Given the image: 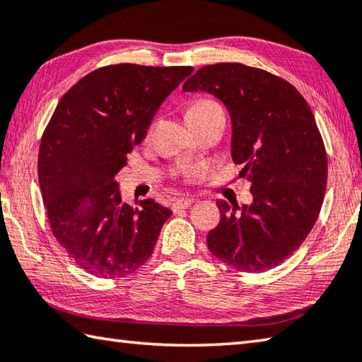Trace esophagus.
<instances>
[{"instance_id": "esophagus-1", "label": "esophagus", "mask_w": 362, "mask_h": 362, "mask_svg": "<svg viewBox=\"0 0 362 362\" xmlns=\"http://www.w3.org/2000/svg\"><path fill=\"white\" fill-rule=\"evenodd\" d=\"M193 199L192 198H180V199H175L173 202V210L174 212H177V210H183V209H188L189 206H192Z\"/></svg>"}]
</instances>
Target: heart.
<instances>
[{
	"label": "heart",
	"instance_id": "1",
	"mask_svg": "<svg viewBox=\"0 0 362 362\" xmlns=\"http://www.w3.org/2000/svg\"><path fill=\"white\" fill-rule=\"evenodd\" d=\"M212 106H216V104L210 103V101H198V103H194L188 110H199V109H206V107H212Z\"/></svg>",
	"mask_w": 362,
	"mask_h": 362
}]
</instances>
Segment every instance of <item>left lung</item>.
I'll return each instance as SVG.
<instances>
[{
  "label": "left lung",
  "mask_w": 362,
  "mask_h": 362,
  "mask_svg": "<svg viewBox=\"0 0 362 362\" xmlns=\"http://www.w3.org/2000/svg\"><path fill=\"white\" fill-rule=\"evenodd\" d=\"M182 90L225 104L233 161L252 185L250 206L216 201L210 253L244 272L279 266L312 231L325 199L327 156L312 109L290 82L240 63L207 64Z\"/></svg>",
  "instance_id": "left-lung-1"
}]
</instances>
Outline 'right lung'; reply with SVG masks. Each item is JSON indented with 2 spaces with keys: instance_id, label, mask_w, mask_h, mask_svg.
<instances>
[{
  "instance_id": "obj_1",
  "label": "right lung",
  "mask_w": 362,
  "mask_h": 362,
  "mask_svg": "<svg viewBox=\"0 0 362 362\" xmlns=\"http://www.w3.org/2000/svg\"><path fill=\"white\" fill-rule=\"evenodd\" d=\"M192 66L112 64L64 93L39 147L37 174L55 239L83 271L120 279L146 264L170 216L153 199L122 202L115 175Z\"/></svg>"
}]
</instances>
